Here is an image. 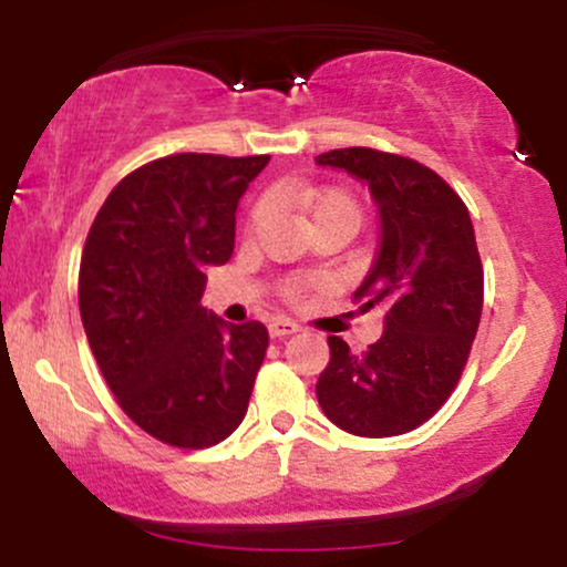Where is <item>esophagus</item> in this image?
I'll list each match as a JSON object with an SVG mask.
<instances>
[{"label": "esophagus", "mask_w": 567, "mask_h": 567, "mask_svg": "<svg viewBox=\"0 0 567 567\" xmlns=\"http://www.w3.org/2000/svg\"><path fill=\"white\" fill-rule=\"evenodd\" d=\"M298 324L292 322V320H285V317H277V320H271L269 322V336L271 338H285V336H292V333H298Z\"/></svg>", "instance_id": "34e87169"}]
</instances>
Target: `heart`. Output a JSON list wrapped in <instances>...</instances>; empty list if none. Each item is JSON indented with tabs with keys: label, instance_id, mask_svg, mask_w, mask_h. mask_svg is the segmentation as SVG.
Wrapping results in <instances>:
<instances>
[{
	"label": "heart",
	"instance_id": "1",
	"mask_svg": "<svg viewBox=\"0 0 567 567\" xmlns=\"http://www.w3.org/2000/svg\"><path fill=\"white\" fill-rule=\"evenodd\" d=\"M306 202H309L311 216H315V220L317 218H324V216H347V218L354 220V224H357V220H360V207H357V202L351 199L347 192H338V188H330V192L315 194V197H309ZM261 216H264V205H258L256 210H252L250 224H258V220H261ZM288 292H290V296H296V292H298L296 285H290Z\"/></svg>",
	"mask_w": 567,
	"mask_h": 567
}]
</instances>
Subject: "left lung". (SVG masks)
<instances>
[{"label": "left lung", "instance_id": "obj_1", "mask_svg": "<svg viewBox=\"0 0 567 567\" xmlns=\"http://www.w3.org/2000/svg\"><path fill=\"white\" fill-rule=\"evenodd\" d=\"M317 165L349 173L379 207V252L354 298L362 311H383V333L365 354L328 338L317 400L357 437L405 434L451 396L477 336L483 264L470 210L437 173L396 154L336 148Z\"/></svg>", "mask_w": 567, "mask_h": 567}]
</instances>
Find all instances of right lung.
<instances>
[{"instance_id":"add662e5","label":"right lung","mask_w":567,"mask_h":567,"mask_svg":"<svg viewBox=\"0 0 567 567\" xmlns=\"http://www.w3.org/2000/svg\"><path fill=\"white\" fill-rule=\"evenodd\" d=\"M269 157L173 154L122 178L87 234L80 315L109 389L143 432L210 447L243 424L269 333L202 306L231 258L237 205Z\"/></svg>"}]
</instances>
